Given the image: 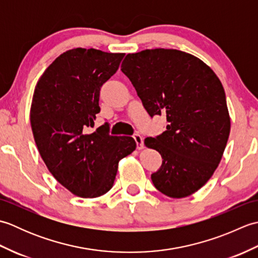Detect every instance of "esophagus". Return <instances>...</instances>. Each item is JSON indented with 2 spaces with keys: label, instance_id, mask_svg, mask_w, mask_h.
Here are the masks:
<instances>
[{
  "label": "esophagus",
  "instance_id": "1",
  "mask_svg": "<svg viewBox=\"0 0 258 258\" xmlns=\"http://www.w3.org/2000/svg\"><path fill=\"white\" fill-rule=\"evenodd\" d=\"M133 139L135 140V142H136V146H138V149L139 150H142L143 149V138H142V136L140 135V134H134L133 135Z\"/></svg>",
  "mask_w": 258,
  "mask_h": 258
}]
</instances>
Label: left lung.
Here are the masks:
<instances>
[{
    "label": "left lung",
    "mask_w": 258,
    "mask_h": 258,
    "mask_svg": "<svg viewBox=\"0 0 258 258\" xmlns=\"http://www.w3.org/2000/svg\"><path fill=\"white\" fill-rule=\"evenodd\" d=\"M151 116L166 115V131L144 144L163 162L152 174L155 187L172 199L204 186L220 164L231 131L220 79L200 58L155 48L127 54L120 67Z\"/></svg>",
    "instance_id": "8db88e82"
}]
</instances>
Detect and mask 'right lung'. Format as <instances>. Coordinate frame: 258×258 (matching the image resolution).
I'll return each instance as SVG.
<instances>
[{"mask_svg":"<svg viewBox=\"0 0 258 258\" xmlns=\"http://www.w3.org/2000/svg\"><path fill=\"white\" fill-rule=\"evenodd\" d=\"M124 53L73 48L61 54L38 80L30 119L35 144L48 171L71 193L94 199L112 188L118 162L136 143L94 125L102 85L116 72Z\"/></svg>","mask_w":258,"mask_h":258,"instance_id":"obj_1","label":"right lung"}]
</instances>
